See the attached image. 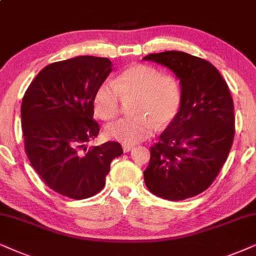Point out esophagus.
I'll use <instances>...</instances> for the list:
<instances>
[{
  "label": "esophagus",
  "mask_w": 256,
  "mask_h": 256,
  "mask_svg": "<svg viewBox=\"0 0 256 256\" xmlns=\"http://www.w3.org/2000/svg\"><path fill=\"white\" fill-rule=\"evenodd\" d=\"M134 145H130V144H122V151H124L125 153L130 152L131 150H134Z\"/></svg>",
  "instance_id": "1"
}]
</instances>
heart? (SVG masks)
Here are the masks:
<instances>
[{
  "mask_svg": "<svg viewBox=\"0 0 256 256\" xmlns=\"http://www.w3.org/2000/svg\"><path fill=\"white\" fill-rule=\"evenodd\" d=\"M134 97L137 116L108 124L105 128L108 138L124 144L144 140L158 124L166 126L174 120L182 108V88L176 78L162 74L156 68L136 64L114 82H104L98 86L94 97V114L103 120H111L120 112L122 98Z\"/></svg>",
  "mask_w": 256,
  "mask_h": 256,
  "instance_id": "b5f03b06",
  "label": "heart"
}]
</instances>
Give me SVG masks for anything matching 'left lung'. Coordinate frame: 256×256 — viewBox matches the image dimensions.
Here are the masks:
<instances>
[{
  "instance_id": "left-lung-1",
  "label": "left lung",
  "mask_w": 256,
  "mask_h": 256,
  "mask_svg": "<svg viewBox=\"0 0 256 256\" xmlns=\"http://www.w3.org/2000/svg\"><path fill=\"white\" fill-rule=\"evenodd\" d=\"M142 60L171 69L182 94L178 116L151 146L146 187L170 202L188 199L212 185L230 151L235 116L230 88L213 64L182 51Z\"/></svg>"
}]
</instances>
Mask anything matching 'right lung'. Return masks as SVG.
Returning <instances> with one entry per match:
<instances>
[{
  "instance_id": "add662e5",
  "label": "right lung",
  "mask_w": 256,
  "mask_h": 256,
  "mask_svg": "<svg viewBox=\"0 0 256 256\" xmlns=\"http://www.w3.org/2000/svg\"><path fill=\"white\" fill-rule=\"evenodd\" d=\"M111 70L110 60L94 56L51 63L23 96L26 156L48 187L70 199H86L100 192L111 162L122 153L117 142L85 146L100 132L94 119V97Z\"/></svg>"
}]
</instances>
